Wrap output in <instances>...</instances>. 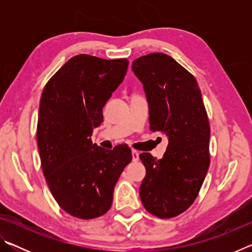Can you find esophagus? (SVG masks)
Returning a JSON list of instances; mask_svg holds the SVG:
<instances>
[{
    "instance_id": "1",
    "label": "esophagus",
    "mask_w": 252,
    "mask_h": 252,
    "mask_svg": "<svg viewBox=\"0 0 252 252\" xmlns=\"http://www.w3.org/2000/svg\"><path fill=\"white\" fill-rule=\"evenodd\" d=\"M139 160V152L136 150H132V161L136 162Z\"/></svg>"
}]
</instances>
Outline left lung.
Wrapping results in <instances>:
<instances>
[{
	"mask_svg": "<svg viewBox=\"0 0 252 252\" xmlns=\"http://www.w3.org/2000/svg\"><path fill=\"white\" fill-rule=\"evenodd\" d=\"M146 92L151 131L167 134L162 159L140 155L146 177L140 186L144 208L158 218L185 212L197 198L210 164V125L194 76L164 53L132 62Z\"/></svg>",
	"mask_w": 252,
	"mask_h": 252,
	"instance_id": "obj_1",
	"label": "left lung"
}]
</instances>
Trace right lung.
I'll list each match as a JSON object with an SVG mask.
<instances>
[{
	"mask_svg": "<svg viewBox=\"0 0 252 252\" xmlns=\"http://www.w3.org/2000/svg\"><path fill=\"white\" fill-rule=\"evenodd\" d=\"M127 65L126 59L75 55L42 92L36 129L42 170L55 201L76 218L94 219L108 212L114 186L132 160L126 144L105 150L91 140Z\"/></svg>",
	"mask_w": 252,
	"mask_h": 252,
	"instance_id": "add662e5",
	"label": "right lung"
}]
</instances>
